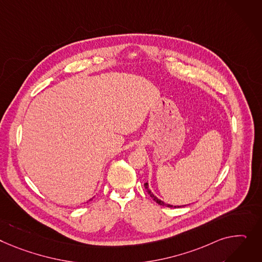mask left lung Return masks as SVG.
Instances as JSON below:
<instances>
[{"label":"left lung","instance_id":"left-lung-1","mask_svg":"<svg viewBox=\"0 0 262 262\" xmlns=\"http://www.w3.org/2000/svg\"><path fill=\"white\" fill-rule=\"evenodd\" d=\"M144 187H145V189H146L147 193L149 194V196L152 198V200H154V201H156V202L158 203V204L163 205V206H167V207H181V205H171V204H167V203H165L164 201L160 200L158 197H156V196L154 195V193H151V190H150V189H149V187H148V182L144 183ZM182 206H184V205H182Z\"/></svg>","mask_w":262,"mask_h":262}]
</instances>
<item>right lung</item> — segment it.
<instances>
[{
	"mask_svg": "<svg viewBox=\"0 0 262 262\" xmlns=\"http://www.w3.org/2000/svg\"><path fill=\"white\" fill-rule=\"evenodd\" d=\"M91 200H92V198H91V199H90V201H91Z\"/></svg>",
	"mask_w": 262,
	"mask_h": 262,
	"instance_id": "obj_1",
	"label": "right lung"
}]
</instances>
